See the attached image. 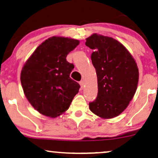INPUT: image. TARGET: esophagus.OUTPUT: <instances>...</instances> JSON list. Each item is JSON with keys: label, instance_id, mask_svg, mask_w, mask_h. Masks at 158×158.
I'll return each mask as SVG.
<instances>
[{"label": "esophagus", "instance_id": "esophagus-1", "mask_svg": "<svg viewBox=\"0 0 158 158\" xmlns=\"http://www.w3.org/2000/svg\"><path fill=\"white\" fill-rule=\"evenodd\" d=\"M79 84H80V86H81V88L83 89L84 86V81H80L79 82Z\"/></svg>", "mask_w": 158, "mask_h": 158}]
</instances>
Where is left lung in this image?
<instances>
[{
	"mask_svg": "<svg viewBox=\"0 0 158 158\" xmlns=\"http://www.w3.org/2000/svg\"><path fill=\"white\" fill-rule=\"evenodd\" d=\"M86 46L94 50L91 59L96 69L98 94L89 110L102 119L117 117L127 107L136 92L139 70L132 55L112 37L93 34Z\"/></svg>",
	"mask_w": 158,
	"mask_h": 158,
	"instance_id": "8db88e82",
	"label": "left lung"
}]
</instances>
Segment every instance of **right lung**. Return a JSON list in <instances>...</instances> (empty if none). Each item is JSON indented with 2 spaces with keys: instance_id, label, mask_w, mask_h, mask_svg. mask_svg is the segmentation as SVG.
Listing matches in <instances>:
<instances>
[{
  "instance_id": "right-lung-1",
  "label": "right lung",
  "mask_w": 158,
  "mask_h": 158,
  "mask_svg": "<svg viewBox=\"0 0 158 158\" xmlns=\"http://www.w3.org/2000/svg\"><path fill=\"white\" fill-rule=\"evenodd\" d=\"M79 44L72 38H48L25 62L21 72L24 94L40 114L55 118L70 106L79 84L70 78L74 68L66 61L68 54Z\"/></svg>"
}]
</instances>
